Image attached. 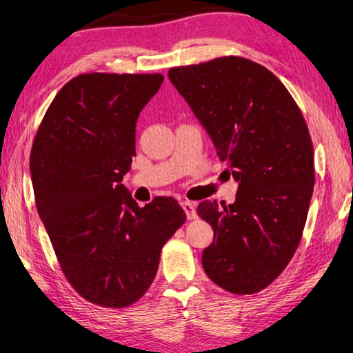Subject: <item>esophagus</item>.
Returning a JSON list of instances; mask_svg holds the SVG:
<instances>
[{"label": "esophagus", "instance_id": "1", "mask_svg": "<svg viewBox=\"0 0 353 353\" xmlns=\"http://www.w3.org/2000/svg\"><path fill=\"white\" fill-rule=\"evenodd\" d=\"M181 207H183V210H185L188 219L196 218V203L185 201V202H181Z\"/></svg>", "mask_w": 353, "mask_h": 353}]
</instances>
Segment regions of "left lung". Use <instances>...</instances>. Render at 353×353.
Instances as JSON below:
<instances>
[{"label":"left lung","instance_id":"left-lung-1","mask_svg":"<svg viewBox=\"0 0 353 353\" xmlns=\"http://www.w3.org/2000/svg\"><path fill=\"white\" fill-rule=\"evenodd\" d=\"M168 78L239 181L231 205L197 207L214 232L203 270L229 293H259L283 272L303 237L315 185L309 127L282 81L253 60L226 55L175 66Z\"/></svg>","mask_w":353,"mask_h":353}]
</instances>
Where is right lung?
I'll return each mask as SVG.
<instances>
[{
	"mask_svg": "<svg viewBox=\"0 0 353 353\" xmlns=\"http://www.w3.org/2000/svg\"><path fill=\"white\" fill-rule=\"evenodd\" d=\"M164 74L84 73L49 105L34 135V202L62 272L81 298L124 309L151 287L165 242L186 221L175 199L140 207L122 185L140 111Z\"/></svg>",
	"mask_w": 353,
	"mask_h": 353,
	"instance_id": "1",
	"label": "right lung"
}]
</instances>
